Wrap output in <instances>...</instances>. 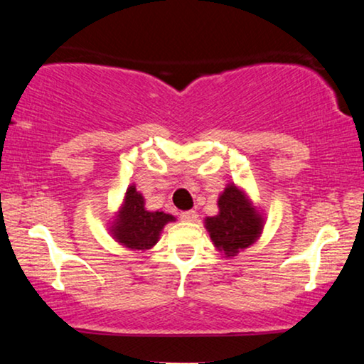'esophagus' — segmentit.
<instances>
[{
    "mask_svg": "<svg viewBox=\"0 0 364 364\" xmlns=\"http://www.w3.org/2000/svg\"><path fill=\"white\" fill-rule=\"evenodd\" d=\"M196 218H198V213L195 210H188L181 213L183 221H196Z\"/></svg>",
    "mask_w": 364,
    "mask_h": 364,
    "instance_id": "esophagus-1",
    "label": "esophagus"
}]
</instances>
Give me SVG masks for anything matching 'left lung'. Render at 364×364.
I'll use <instances>...</instances> for the list:
<instances>
[{"mask_svg": "<svg viewBox=\"0 0 364 364\" xmlns=\"http://www.w3.org/2000/svg\"><path fill=\"white\" fill-rule=\"evenodd\" d=\"M220 215L208 218L213 243L228 256L255 243L261 232V218L236 186H228L218 200Z\"/></svg>", "mask_w": 364, "mask_h": 364, "instance_id": "obj_1", "label": "left lung"}]
</instances>
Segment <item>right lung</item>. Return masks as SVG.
<instances>
[{"mask_svg": "<svg viewBox=\"0 0 364 364\" xmlns=\"http://www.w3.org/2000/svg\"><path fill=\"white\" fill-rule=\"evenodd\" d=\"M173 220L171 215L163 211L144 210L143 196L132 186L126 191L124 206L113 230L114 238L132 250H148L158 241L163 226Z\"/></svg>", "mask_w": 364, "mask_h": 364, "instance_id": "1", "label": "right lung"}]
</instances>
